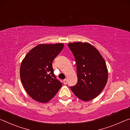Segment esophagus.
<instances>
[{
    "instance_id": "obj_1",
    "label": "esophagus",
    "mask_w": 130,
    "mask_h": 130,
    "mask_svg": "<svg viewBox=\"0 0 130 130\" xmlns=\"http://www.w3.org/2000/svg\"><path fill=\"white\" fill-rule=\"evenodd\" d=\"M63 84H64L65 85H66L67 84V80H66V79H65V80H63Z\"/></svg>"
}]
</instances>
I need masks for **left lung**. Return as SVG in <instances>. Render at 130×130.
<instances>
[{"mask_svg":"<svg viewBox=\"0 0 130 130\" xmlns=\"http://www.w3.org/2000/svg\"><path fill=\"white\" fill-rule=\"evenodd\" d=\"M76 63L77 83L70 87L73 93L85 102L93 99L104 88L108 80L105 61L95 47L88 42L68 43Z\"/></svg>","mask_w":130,"mask_h":130,"instance_id":"8db88e82","label":"left lung"}]
</instances>
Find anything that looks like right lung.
Masks as SVG:
<instances>
[{"instance_id":"obj_1","label":"right lung","mask_w":130,"mask_h":130,"mask_svg":"<svg viewBox=\"0 0 130 130\" xmlns=\"http://www.w3.org/2000/svg\"><path fill=\"white\" fill-rule=\"evenodd\" d=\"M62 43L39 44L26 55L21 62L20 77L26 91L37 102L45 103L62 87L53 73L52 62L63 49Z\"/></svg>"}]
</instances>
